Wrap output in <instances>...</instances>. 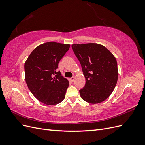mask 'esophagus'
Listing matches in <instances>:
<instances>
[{"label": "esophagus", "mask_w": 145, "mask_h": 145, "mask_svg": "<svg viewBox=\"0 0 145 145\" xmlns=\"http://www.w3.org/2000/svg\"><path fill=\"white\" fill-rule=\"evenodd\" d=\"M74 79H75V77H72L71 78H70V80H71V82H74Z\"/></svg>", "instance_id": "1"}]
</instances>
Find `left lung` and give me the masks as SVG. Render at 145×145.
<instances>
[{"label": "left lung", "instance_id": "left-lung-1", "mask_svg": "<svg viewBox=\"0 0 145 145\" xmlns=\"http://www.w3.org/2000/svg\"><path fill=\"white\" fill-rule=\"evenodd\" d=\"M72 50L81 64L86 83L79 90L80 97L89 103L106 100L116 85L117 63L106 48L97 43L72 45Z\"/></svg>", "mask_w": 145, "mask_h": 145}]
</instances>
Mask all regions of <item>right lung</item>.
Listing matches in <instances>:
<instances>
[{
	"label": "right lung",
	"mask_w": 145,
	"mask_h": 145,
	"mask_svg": "<svg viewBox=\"0 0 145 145\" xmlns=\"http://www.w3.org/2000/svg\"><path fill=\"white\" fill-rule=\"evenodd\" d=\"M70 47L63 43L50 42L37 46L25 63V80L31 93L48 105L62 102L69 82L64 78L58 65Z\"/></svg>",
	"instance_id": "right-lung-1"
}]
</instances>
